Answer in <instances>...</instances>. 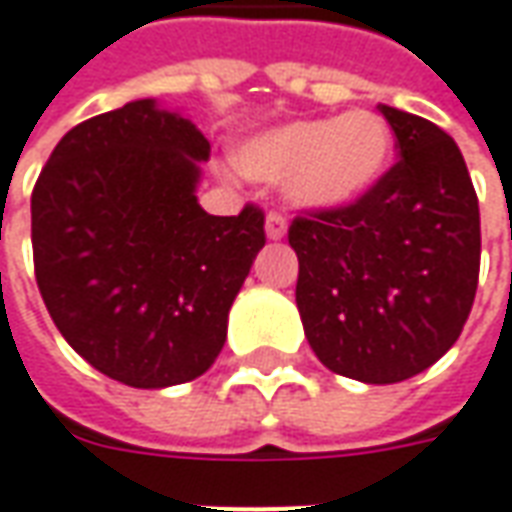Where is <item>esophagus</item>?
Returning a JSON list of instances; mask_svg holds the SVG:
<instances>
[{"instance_id":"1","label":"esophagus","mask_w":512,"mask_h":512,"mask_svg":"<svg viewBox=\"0 0 512 512\" xmlns=\"http://www.w3.org/2000/svg\"><path fill=\"white\" fill-rule=\"evenodd\" d=\"M264 231H267V239L278 242V239H284V234H287V220L278 211H270L267 220H264Z\"/></svg>"}]
</instances>
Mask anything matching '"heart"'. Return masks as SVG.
Here are the masks:
<instances>
[{
	"instance_id": "1",
	"label": "heart",
	"mask_w": 512,
	"mask_h": 512,
	"mask_svg": "<svg viewBox=\"0 0 512 512\" xmlns=\"http://www.w3.org/2000/svg\"><path fill=\"white\" fill-rule=\"evenodd\" d=\"M393 161V130L373 111L298 119L262 133L239 150L245 175L287 183L290 200L306 211H334L368 197Z\"/></svg>"
}]
</instances>
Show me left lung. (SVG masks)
I'll return each mask as SVG.
<instances>
[{
  "instance_id": "1",
  "label": "left lung",
  "mask_w": 512,
  "mask_h": 512,
  "mask_svg": "<svg viewBox=\"0 0 512 512\" xmlns=\"http://www.w3.org/2000/svg\"><path fill=\"white\" fill-rule=\"evenodd\" d=\"M398 161L354 206L295 217V303L334 373L396 384L457 343L479 278V203L463 153L424 116L379 105Z\"/></svg>"
}]
</instances>
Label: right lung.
Instances as JSON below:
<instances>
[{"mask_svg":"<svg viewBox=\"0 0 512 512\" xmlns=\"http://www.w3.org/2000/svg\"><path fill=\"white\" fill-rule=\"evenodd\" d=\"M209 153L186 116L136 100L69 130L35 181L33 262L49 317L128 387L192 382L214 365L264 248L262 209H200Z\"/></svg>","mask_w":512,"mask_h":512,"instance_id":"right-lung-1","label":"right lung"}]
</instances>
